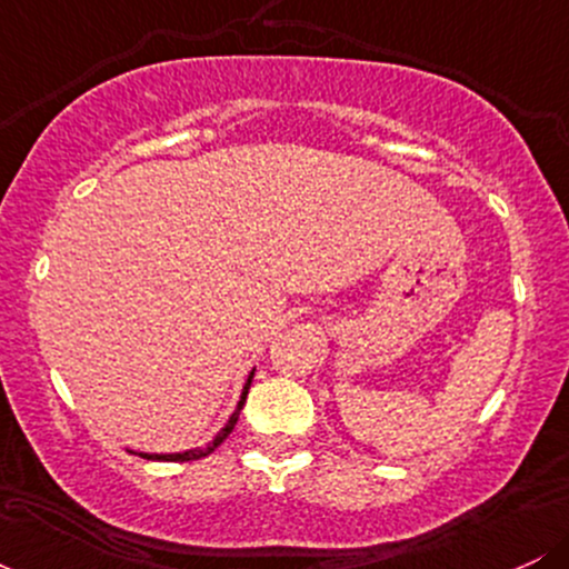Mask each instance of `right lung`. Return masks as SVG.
<instances>
[{
	"label": "right lung",
	"instance_id": "right-lung-1",
	"mask_svg": "<svg viewBox=\"0 0 569 569\" xmlns=\"http://www.w3.org/2000/svg\"><path fill=\"white\" fill-rule=\"evenodd\" d=\"M251 380H253V371L251 375H248V380H246V385H243V393H240V401H238V407H234V411L230 415V420L224 422V428L219 430L217 436H213V441L208 443V447H194V449H187V452H168V455H149V452H133V449H130V452L133 455H139V457H143V460H171V462H187V460H200V457H206V455H211L213 449L219 447L221 441L227 439V436L232 433V428H234V422H238V415H240V409H243V403H246V396H248V388H251Z\"/></svg>",
	"mask_w": 569,
	"mask_h": 569
}]
</instances>
